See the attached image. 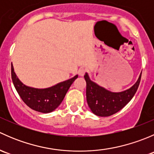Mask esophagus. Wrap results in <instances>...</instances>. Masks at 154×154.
I'll return each mask as SVG.
<instances>
[{
    "label": "esophagus",
    "instance_id": "esophagus-1",
    "mask_svg": "<svg viewBox=\"0 0 154 154\" xmlns=\"http://www.w3.org/2000/svg\"><path fill=\"white\" fill-rule=\"evenodd\" d=\"M86 70L85 69V68H80V69H79V71H78L79 75L81 76V77H83V76H84V74H85V73H86Z\"/></svg>",
    "mask_w": 154,
    "mask_h": 154
}]
</instances>
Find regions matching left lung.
<instances>
[{"label":"left lung","instance_id":"8db88e82","mask_svg":"<svg viewBox=\"0 0 154 154\" xmlns=\"http://www.w3.org/2000/svg\"><path fill=\"white\" fill-rule=\"evenodd\" d=\"M142 72L133 86L119 92H112L91 81L88 73L84 78L86 82V100L91 111L100 117H107L120 111L131 100L136 94L141 80Z\"/></svg>","mask_w":154,"mask_h":154}]
</instances>
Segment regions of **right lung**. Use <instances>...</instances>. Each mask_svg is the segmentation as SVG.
Segmentation results:
<instances>
[{
	"label": "right lung",
	"mask_w": 154,
	"mask_h": 154,
	"mask_svg": "<svg viewBox=\"0 0 154 154\" xmlns=\"http://www.w3.org/2000/svg\"><path fill=\"white\" fill-rule=\"evenodd\" d=\"M11 74L14 86L23 101L32 109L42 113L51 112L60 106L70 86L78 77L77 74L72 78L51 87L37 88L26 86L18 79L14 71L12 63L11 65Z\"/></svg>",
	"instance_id": "1"
}]
</instances>
